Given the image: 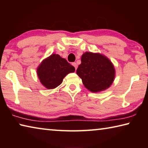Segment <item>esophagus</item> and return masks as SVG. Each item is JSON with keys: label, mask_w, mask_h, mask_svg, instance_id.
Returning <instances> with one entry per match:
<instances>
[{"label": "esophagus", "mask_w": 148, "mask_h": 148, "mask_svg": "<svg viewBox=\"0 0 148 148\" xmlns=\"http://www.w3.org/2000/svg\"><path fill=\"white\" fill-rule=\"evenodd\" d=\"M72 65H73V66H74V68H75V69H77V64H76V62H72Z\"/></svg>", "instance_id": "esophagus-1"}]
</instances>
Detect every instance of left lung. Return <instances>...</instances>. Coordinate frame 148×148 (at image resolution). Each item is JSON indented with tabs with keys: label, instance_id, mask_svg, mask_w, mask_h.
Masks as SVG:
<instances>
[{
	"label": "left lung",
	"instance_id": "left-lung-1",
	"mask_svg": "<svg viewBox=\"0 0 148 148\" xmlns=\"http://www.w3.org/2000/svg\"><path fill=\"white\" fill-rule=\"evenodd\" d=\"M81 61L76 73L89 91H103L113 83L115 69L107 57L99 53L86 52L82 55Z\"/></svg>",
	"mask_w": 148,
	"mask_h": 148
}]
</instances>
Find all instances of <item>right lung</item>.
Instances as JSON below:
<instances>
[{
  "label": "right lung",
  "instance_id": "add662e5",
  "mask_svg": "<svg viewBox=\"0 0 148 148\" xmlns=\"http://www.w3.org/2000/svg\"><path fill=\"white\" fill-rule=\"evenodd\" d=\"M75 71V68L59 55L52 54L42 62L37 74L42 84L47 89H54L62 82L67 74Z\"/></svg>",
  "mask_w": 148,
  "mask_h": 148
}]
</instances>
